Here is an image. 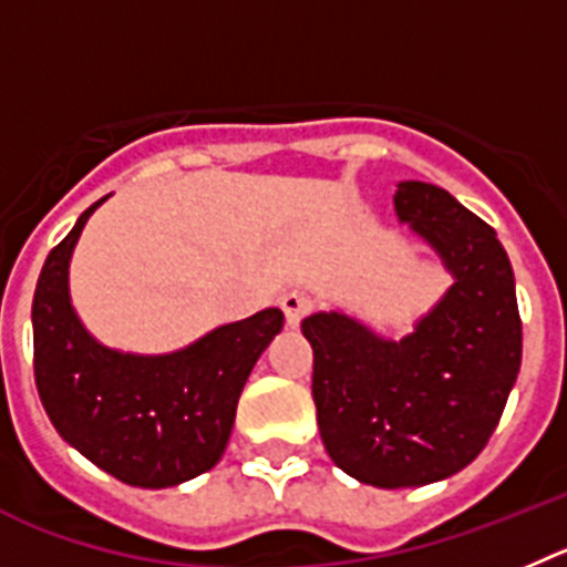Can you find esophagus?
Returning <instances> with one entry per match:
<instances>
[{"instance_id":"obj_1","label":"esophagus","mask_w":567,"mask_h":567,"mask_svg":"<svg viewBox=\"0 0 567 567\" xmlns=\"http://www.w3.org/2000/svg\"><path fill=\"white\" fill-rule=\"evenodd\" d=\"M279 305H282L285 319H288L290 328H296V324H299V321L310 313V308H313V299H310L305 290H288Z\"/></svg>"}]
</instances>
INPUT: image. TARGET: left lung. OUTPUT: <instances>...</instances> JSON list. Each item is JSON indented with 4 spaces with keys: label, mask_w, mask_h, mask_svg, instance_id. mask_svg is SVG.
I'll use <instances>...</instances> for the list:
<instances>
[{
    "label": "left lung",
    "mask_w": 567,
    "mask_h": 567,
    "mask_svg": "<svg viewBox=\"0 0 567 567\" xmlns=\"http://www.w3.org/2000/svg\"><path fill=\"white\" fill-rule=\"evenodd\" d=\"M401 223L455 277L401 341L344 313L302 321L313 347L321 443L350 477L379 488L426 486L481 455L523 359L514 271L497 234L446 188L398 183Z\"/></svg>",
    "instance_id": "obj_1"
}]
</instances>
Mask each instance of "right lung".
Instances as JSON below:
<instances>
[{"instance_id": "1", "label": "right lung", "mask_w": 567, "mask_h": 567, "mask_svg": "<svg viewBox=\"0 0 567 567\" xmlns=\"http://www.w3.org/2000/svg\"><path fill=\"white\" fill-rule=\"evenodd\" d=\"M104 200L81 214L35 282V390L55 432L86 461L130 486H177L223 457L239 392L285 316L265 308L166 355L95 341L70 302L68 271L81 228Z\"/></svg>"}]
</instances>
